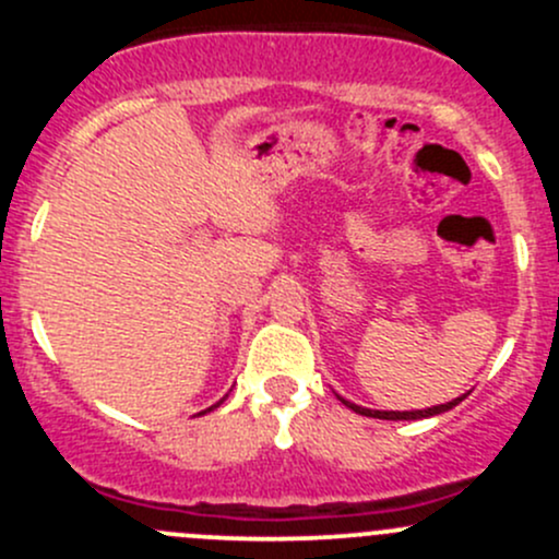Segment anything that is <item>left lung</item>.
I'll use <instances>...</instances> for the list:
<instances>
[{
    "instance_id": "left-lung-1",
    "label": "left lung",
    "mask_w": 559,
    "mask_h": 559,
    "mask_svg": "<svg viewBox=\"0 0 559 559\" xmlns=\"http://www.w3.org/2000/svg\"><path fill=\"white\" fill-rule=\"evenodd\" d=\"M462 400H465V394H462V397L452 400V403L432 405V408H425V411H370V408H362V405L348 403V400H343V397H341V403L348 405V408L357 411V414H362V416H373V419H392V421H400V419H427V416H438V414H443V411L454 408V405L462 403Z\"/></svg>"
}]
</instances>
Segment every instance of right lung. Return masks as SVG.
Masks as SVG:
<instances>
[{"label": "right lung", "mask_w": 559, "mask_h": 559, "mask_svg": "<svg viewBox=\"0 0 559 559\" xmlns=\"http://www.w3.org/2000/svg\"><path fill=\"white\" fill-rule=\"evenodd\" d=\"M222 403H224V400H218L216 405H222ZM216 405H211V408H207V411H213V408H216ZM202 414H205V411H202Z\"/></svg>", "instance_id": "right-lung-1"}]
</instances>
